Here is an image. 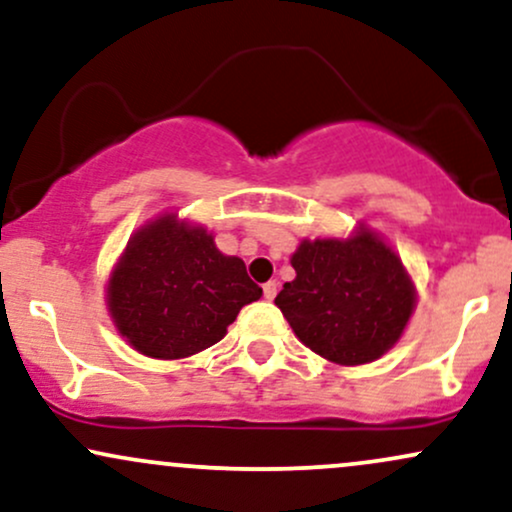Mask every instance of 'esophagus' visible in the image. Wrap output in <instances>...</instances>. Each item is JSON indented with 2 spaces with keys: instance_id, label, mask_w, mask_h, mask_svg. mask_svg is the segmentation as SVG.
<instances>
[{
  "instance_id": "1",
  "label": "esophagus",
  "mask_w": 512,
  "mask_h": 512,
  "mask_svg": "<svg viewBox=\"0 0 512 512\" xmlns=\"http://www.w3.org/2000/svg\"><path fill=\"white\" fill-rule=\"evenodd\" d=\"M275 294H278V282L268 280L266 285H263V297H266L270 302V299H275Z\"/></svg>"
}]
</instances>
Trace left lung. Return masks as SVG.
<instances>
[{
	"label": "left lung",
	"mask_w": 512,
	"mask_h": 512,
	"mask_svg": "<svg viewBox=\"0 0 512 512\" xmlns=\"http://www.w3.org/2000/svg\"><path fill=\"white\" fill-rule=\"evenodd\" d=\"M292 268L297 278L285 282L275 304L297 338L330 362H374L410 321L412 282L395 251L371 232L302 242Z\"/></svg>",
	"instance_id": "left-lung-1"
}]
</instances>
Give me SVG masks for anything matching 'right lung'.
Returning <instances> with one entry per match:
<instances>
[{
  "mask_svg": "<svg viewBox=\"0 0 512 512\" xmlns=\"http://www.w3.org/2000/svg\"><path fill=\"white\" fill-rule=\"evenodd\" d=\"M261 294L242 258L220 254L206 230L174 215L134 234L107 287L119 333L155 359L215 345L239 309Z\"/></svg>",
  "mask_w": 512,
  "mask_h": 512,
  "instance_id": "1",
  "label": "right lung"
}]
</instances>
